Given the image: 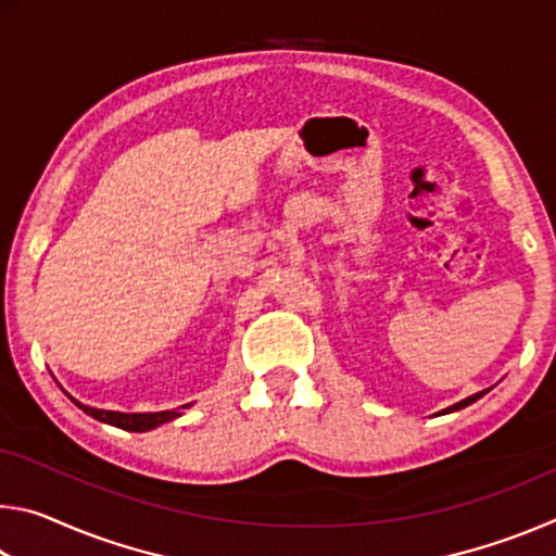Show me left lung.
<instances>
[{"mask_svg": "<svg viewBox=\"0 0 556 556\" xmlns=\"http://www.w3.org/2000/svg\"><path fill=\"white\" fill-rule=\"evenodd\" d=\"M488 390H483V392H476V394H470V397H466L464 402H458V404H454V407H448V409H444V412H456V409H464V407H468L470 402H476L478 397H483Z\"/></svg>", "mask_w": 556, "mask_h": 556, "instance_id": "8db88e82", "label": "left lung"}]
</instances>
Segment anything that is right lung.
Listing matches in <instances>:
<instances>
[{"label": "right lung", "instance_id": "add662e5", "mask_svg": "<svg viewBox=\"0 0 556 556\" xmlns=\"http://www.w3.org/2000/svg\"><path fill=\"white\" fill-rule=\"evenodd\" d=\"M75 402V400H73ZM78 407L90 414L92 419L98 421H105V425L112 427H119V429H127V431H149L159 425H166V421H172L178 417V412H149V414H122V412H105V409H92L86 407V404L75 402Z\"/></svg>", "mask_w": 556, "mask_h": 556}]
</instances>
